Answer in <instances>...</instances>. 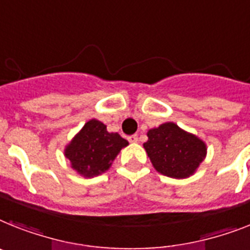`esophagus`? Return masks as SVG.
I'll return each instance as SVG.
<instances>
[{"label": "esophagus", "instance_id": "34e87169", "mask_svg": "<svg viewBox=\"0 0 250 250\" xmlns=\"http://www.w3.org/2000/svg\"><path fill=\"white\" fill-rule=\"evenodd\" d=\"M127 140H129L130 143H137V142H138V135H130V137L127 138Z\"/></svg>", "mask_w": 250, "mask_h": 250}]
</instances>
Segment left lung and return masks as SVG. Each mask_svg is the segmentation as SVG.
<instances>
[{"mask_svg":"<svg viewBox=\"0 0 250 250\" xmlns=\"http://www.w3.org/2000/svg\"><path fill=\"white\" fill-rule=\"evenodd\" d=\"M144 149L156 171L165 176L190 177L207 156V144L175 123H165L149 129Z\"/></svg>","mask_w":250,"mask_h":250,"instance_id":"8db88e82","label":"left lung"}]
</instances>
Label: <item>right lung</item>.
<instances>
[{
	"label": "right lung",
	"mask_w": 250,
	"mask_h": 250,
	"mask_svg": "<svg viewBox=\"0 0 250 250\" xmlns=\"http://www.w3.org/2000/svg\"><path fill=\"white\" fill-rule=\"evenodd\" d=\"M126 146V139L107 131L104 124L92 119L66 144L63 154L76 174L90 179L106 172Z\"/></svg>",
	"instance_id": "add662e5"
}]
</instances>
